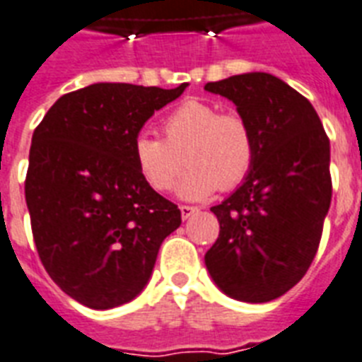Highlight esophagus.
<instances>
[{"instance_id":"1","label":"esophagus","mask_w":362,"mask_h":362,"mask_svg":"<svg viewBox=\"0 0 362 362\" xmlns=\"http://www.w3.org/2000/svg\"><path fill=\"white\" fill-rule=\"evenodd\" d=\"M180 211H182V219H189L191 216H195L197 211H199V208H197V206H187V204H182Z\"/></svg>"}]
</instances>
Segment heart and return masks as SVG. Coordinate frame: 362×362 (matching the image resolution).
I'll return each instance as SVG.
<instances>
[{
	"instance_id": "obj_1",
	"label": "heart",
	"mask_w": 362,
	"mask_h": 362,
	"mask_svg": "<svg viewBox=\"0 0 362 362\" xmlns=\"http://www.w3.org/2000/svg\"><path fill=\"white\" fill-rule=\"evenodd\" d=\"M160 132L161 139L139 135L134 141L135 167L152 189L167 191L187 163L176 189L187 201L234 189L257 160V139L247 120L234 111L219 113L204 100H184L161 120Z\"/></svg>"
}]
</instances>
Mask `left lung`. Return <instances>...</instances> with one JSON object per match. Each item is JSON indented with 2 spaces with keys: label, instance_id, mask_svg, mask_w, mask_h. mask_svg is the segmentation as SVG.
<instances>
[{
  "label": "left lung",
  "instance_id": "8db88e82",
  "mask_svg": "<svg viewBox=\"0 0 362 362\" xmlns=\"http://www.w3.org/2000/svg\"><path fill=\"white\" fill-rule=\"evenodd\" d=\"M232 100L257 139V160L243 184L211 206L219 238L204 255L228 298L266 303L303 279L318 251L331 204L329 137L313 104L266 72L210 81Z\"/></svg>",
  "mask_w": 362,
  "mask_h": 362
}]
</instances>
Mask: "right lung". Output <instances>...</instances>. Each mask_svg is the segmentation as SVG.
Instances as JSON below:
<instances>
[{
    "instance_id": "obj_1",
    "label": "right lung",
    "mask_w": 362,
    "mask_h": 362,
    "mask_svg": "<svg viewBox=\"0 0 362 362\" xmlns=\"http://www.w3.org/2000/svg\"><path fill=\"white\" fill-rule=\"evenodd\" d=\"M186 87L89 85L61 96L35 128L25 176L35 245L52 281L85 307L132 301L180 227L178 206L137 171L134 141Z\"/></svg>"
}]
</instances>
